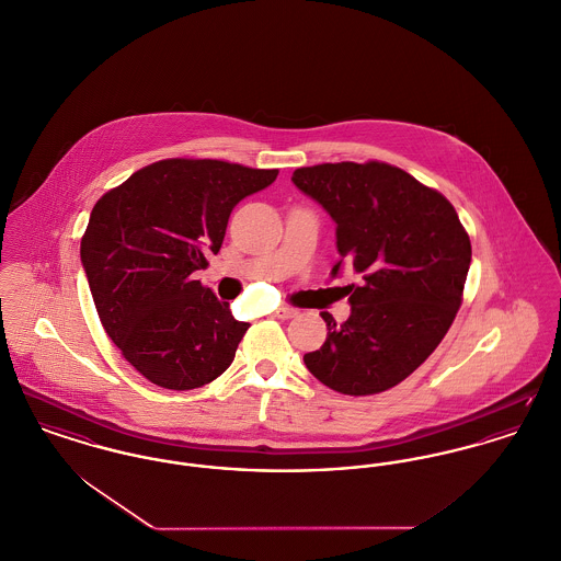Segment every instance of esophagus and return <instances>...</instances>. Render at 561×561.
Instances as JSON below:
<instances>
[{"label":"esophagus","instance_id":"34e87169","mask_svg":"<svg viewBox=\"0 0 561 561\" xmlns=\"http://www.w3.org/2000/svg\"><path fill=\"white\" fill-rule=\"evenodd\" d=\"M298 311L295 307H288V305H284V307H279L277 311H275V318H279V320H290V318H295Z\"/></svg>","mask_w":561,"mask_h":561}]
</instances>
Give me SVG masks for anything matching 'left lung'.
I'll return each mask as SVG.
<instances>
[{
	"mask_svg": "<svg viewBox=\"0 0 561 561\" xmlns=\"http://www.w3.org/2000/svg\"><path fill=\"white\" fill-rule=\"evenodd\" d=\"M300 193L336 225L341 264L363 275L347 286L352 316L336 324L305 366L330 390L386 392L428 358L451 327L470 266V239L454 205L388 163H324L293 173Z\"/></svg>",
	"mask_w": 561,
	"mask_h": 561,
	"instance_id": "1",
	"label": "left lung"
}]
</instances>
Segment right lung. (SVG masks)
<instances>
[{
  "label": "right lung",
  "instance_id": "1",
  "mask_svg": "<svg viewBox=\"0 0 561 561\" xmlns=\"http://www.w3.org/2000/svg\"><path fill=\"white\" fill-rule=\"evenodd\" d=\"M277 169L167 159L95 203L80 259L101 324L125 360L167 390H195L231 366L248 322L193 279L218 254L232 207Z\"/></svg>",
  "mask_w": 561,
  "mask_h": 561
}]
</instances>
